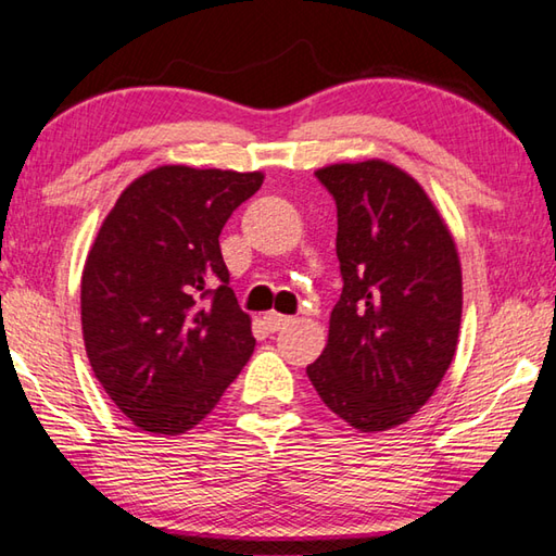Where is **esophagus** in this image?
Masks as SVG:
<instances>
[{
	"label": "esophagus",
	"mask_w": 556,
	"mask_h": 556,
	"mask_svg": "<svg viewBox=\"0 0 556 556\" xmlns=\"http://www.w3.org/2000/svg\"><path fill=\"white\" fill-rule=\"evenodd\" d=\"M263 320H265V325H267L269 330H279V328H285V325H287L291 318H289V315L277 313V311H269V313L263 315Z\"/></svg>",
	"instance_id": "34e87169"
}]
</instances>
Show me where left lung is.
<instances>
[{"label":"left lung","mask_w":556,"mask_h":556,"mask_svg":"<svg viewBox=\"0 0 556 556\" xmlns=\"http://www.w3.org/2000/svg\"><path fill=\"white\" fill-rule=\"evenodd\" d=\"M337 204L342 296L306 368L350 427L374 433L427 405L455 356L463 315L458 248L421 185L383 159L315 170Z\"/></svg>","instance_id":"obj_1"}]
</instances>
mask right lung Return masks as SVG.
I'll list each match as a JSON object with an SVG mask.
<instances>
[{
  "label": "right lung",
  "mask_w": 556,
  "mask_h": 556,
  "mask_svg": "<svg viewBox=\"0 0 556 556\" xmlns=\"http://www.w3.org/2000/svg\"><path fill=\"white\" fill-rule=\"evenodd\" d=\"M263 180L260 170L159 166L127 185L98 228L81 275L84 346L141 431L198 427L255 350L219 233Z\"/></svg>",
  "instance_id": "add662e5"
}]
</instances>
